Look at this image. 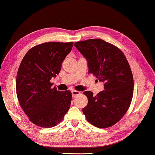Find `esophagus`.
I'll return each instance as SVG.
<instances>
[{"label": "esophagus", "mask_w": 155, "mask_h": 155, "mask_svg": "<svg viewBox=\"0 0 155 155\" xmlns=\"http://www.w3.org/2000/svg\"><path fill=\"white\" fill-rule=\"evenodd\" d=\"M80 94V92H78L77 90H72V97H76L77 96Z\"/></svg>", "instance_id": "esophagus-1"}]
</instances>
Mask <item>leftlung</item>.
<instances>
[{
	"label": "left lung",
	"mask_w": 155,
	"mask_h": 155,
	"mask_svg": "<svg viewBox=\"0 0 155 155\" xmlns=\"http://www.w3.org/2000/svg\"><path fill=\"white\" fill-rule=\"evenodd\" d=\"M87 61L88 72L104 83V90L96 96L85 91L88 103L83 108L87 121L100 128L113 126L124 116L130 105L134 90L133 76L122 51L99 38L74 43Z\"/></svg>",
	"instance_id": "left-lung-1"
}]
</instances>
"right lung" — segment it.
<instances>
[{
  "label": "right lung",
  "instance_id": "1",
  "mask_svg": "<svg viewBox=\"0 0 155 155\" xmlns=\"http://www.w3.org/2000/svg\"><path fill=\"white\" fill-rule=\"evenodd\" d=\"M73 42H48L31 48L22 60L16 76V94L29 121L42 127H54L70 109L72 93L52 87L51 78L59 74Z\"/></svg>",
  "mask_w": 155,
  "mask_h": 155
}]
</instances>
